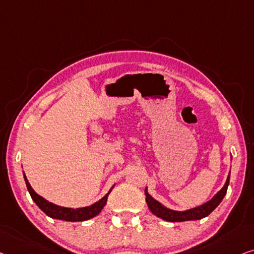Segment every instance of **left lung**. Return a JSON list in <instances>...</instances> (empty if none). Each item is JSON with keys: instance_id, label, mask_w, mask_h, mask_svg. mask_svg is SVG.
<instances>
[{"instance_id": "left-lung-1", "label": "left lung", "mask_w": 254, "mask_h": 254, "mask_svg": "<svg viewBox=\"0 0 254 254\" xmlns=\"http://www.w3.org/2000/svg\"><path fill=\"white\" fill-rule=\"evenodd\" d=\"M229 179H230V171H229L228 177H227V180L224 185V187H222L210 200H207V202L202 204V205L192 207V209H188L185 211H176V210L169 209V207H166L165 205H163V204L158 202V200L151 197L147 187L145 189L146 203L147 205H148L151 213L155 214L158 218L163 219L165 221L180 222V221H189V220H199V219L207 217V215H209L211 212L221 203V200L224 199L227 192V188H228V185H229Z\"/></svg>"}]
</instances>
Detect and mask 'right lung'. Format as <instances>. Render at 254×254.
<instances>
[{
	"label": "right lung",
	"instance_id": "add662e5",
	"mask_svg": "<svg viewBox=\"0 0 254 254\" xmlns=\"http://www.w3.org/2000/svg\"><path fill=\"white\" fill-rule=\"evenodd\" d=\"M24 173V179L26 183V186H27V189L30 194V197L35 202L37 206L42 210L48 217L54 218V219H59V220H64V221H85L89 220V219L96 217L101 212V210L104 209V206L107 203V198L109 192L112 191V189L114 188V186H112V188L109 189L107 194H106L103 198H100L99 200H97L96 203L91 204L89 206H84V207H76V209H73V207H65V206H60L57 205V204H54L51 202H49L45 198H43L42 196H40L39 194H36V191L34 190L30 186L27 178Z\"/></svg>",
	"mask_w": 254,
	"mask_h": 254
}]
</instances>
